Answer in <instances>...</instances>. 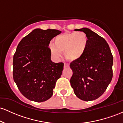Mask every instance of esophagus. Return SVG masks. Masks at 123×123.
<instances>
[{
  "label": "esophagus",
  "mask_w": 123,
  "mask_h": 123,
  "mask_svg": "<svg viewBox=\"0 0 123 123\" xmlns=\"http://www.w3.org/2000/svg\"><path fill=\"white\" fill-rule=\"evenodd\" d=\"M69 64H67V63H64V68H68L69 67Z\"/></svg>",
  "instance_id": "1"
}]
</instances>
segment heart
Returning <instances> with one entry per match:
<instances>
[{"label":"heart","instance_id":"1","mask_svg":"<svg viewBox=\"0 0 123 123\" xmlns=\"http://www.w3.org/2000/svg\"><path fill=\"white\" fill-rule=\"evenodd\" d=\"M88 43V36L84 32H68L57 35L53 39L50 51L56 59H60L62 52L70 61H76L85 54Z\"/></svg>","mask_w":123,"mask_h":123}]
</instances>
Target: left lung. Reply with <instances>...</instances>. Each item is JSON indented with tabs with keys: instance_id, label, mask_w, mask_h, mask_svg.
Listing matches in <instances>:
<instances>
[{
	"instance_id": "left-lung-1",
	"label": "left lung",
	"mask_w": 123,
	"mask_h": 123,
	"mask_svg": "<svg viewBox=\"0 0 123 123\" xmlns=\"http://www.w3.org/2000/svg\"><path fill=\"white\" fill-rule=\"evenodd\" d=\"M88 38L87 49L79 60L70 63L71 87L78 98L84 101L98 99L104 93L113 77V58L104 38L87 28L75 29Z\"/></svg>"
}]
</instances>
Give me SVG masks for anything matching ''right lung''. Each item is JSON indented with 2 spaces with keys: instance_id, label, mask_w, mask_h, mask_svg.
<instances>
[{
  "instance_id": "1",
  "label": "right lung",
  "mask_w": 123,
  "mask_h": 123,
  "mask_svg": "<svg viewBox=\"0 0 123 123\" xmlns=\"http://www.w3.org/2000/svg\"><path fill=\"white\" fill-rule=\"evenodd\" d=\"M62 32L37 28L24 37L13 56V79L26 98L42 102L50 98L64 63L51 60L49 45Z\"/></svg>"
}]
</instances>
